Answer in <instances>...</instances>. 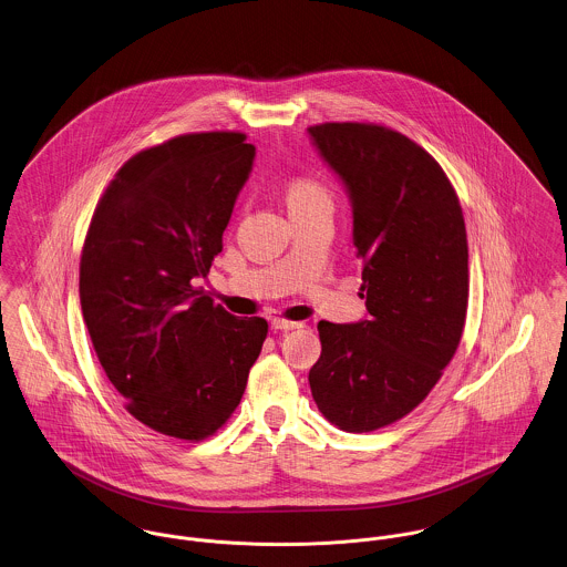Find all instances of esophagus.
I'll use <instances>...</instances> for the list:
<instances>
[{
  "mask_svg": "<svg viewBox=\"0 0 567 567\" xmlns=\"http://www.w3.org/2000/svg\"><path fill=\"white\" fill-rule=\"evenodd\" d=\"M296 328H300V323L287 321V319H271V330L274 332H287V330H296Z\"/></svg>",
  "mask_w": 567,
  "mask_h": 567,
  "instance_id": "34e87169",
  "label": "esophagus"
}]
</instances>
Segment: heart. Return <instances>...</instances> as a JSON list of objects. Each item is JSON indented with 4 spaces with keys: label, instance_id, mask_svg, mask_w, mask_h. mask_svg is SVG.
Listing matches in <instances>:
<instances>
[{
    "label": "heart",
    "instance_id": "1",
    "mask_svg": "<svg viewBox=\"0 0 567 567\" xmlns=\"http://www.w3.org/2000/svg\"><path fill=\"white\" fill-rule=\"evenodd\" d=\"M287 203H289V207L330 203V192L315 176H296L287 185Z\"/></svg>",
    "mask_w": 567,
    "mask_h": 567
}]
</instances>
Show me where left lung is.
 <instances>
[{"label": "left lung", "instance_id": "left-lung-1", "mask_svg": "<svg viewBox=\"0 0 567 567\" xmlns=\"http://www.w3.org/2000/svg\"><path fill=\"white\" fill-rule=\"evenodd\" d=\"M308 133L353 207L369 319L319 321L308 373L319 412L349 434L410 414L462 341L468 241L460 198L436 159L375 123H323Z\"/></svg>", "mask_w": 567, "mask_h": 567}]
</instances>
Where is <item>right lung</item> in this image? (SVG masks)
<instances>
[{"label":"right lung","instance_id":"add662e5","mask_svg":"<svg viewBox=\"0 0 567 567\" xmlns=\"http://www.w3.org/2000/svg\"><path fill=\"white\" fill-rule=\"evenodd\" d=\"M246 133H185L110 181L87 226L80 300L96 358L146 427L198 442L230 419L267 321L237 319L196 287L252 171Z\"/></svg>","mask_w":567,"mask_h":567}]
</instances>
